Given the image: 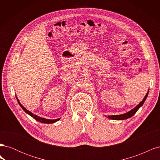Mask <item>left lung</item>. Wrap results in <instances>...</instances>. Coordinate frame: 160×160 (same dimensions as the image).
Masks as SVG:
<instances>
[{
	"instance_id": "8db88e82",
	"label": "left lung",
	"mask_w": 160,
	"mask_h": 160,
	"mask_svg": "<svg viewBox=\"0 0 160 160\" xmlns=\"http://www.w3.org/2000/svg\"><path fill=\"white\" fill-rule=\"evenodd\" d=\"M148 93H149V90L148 91V93H146V96H145V98L142 100V101H141V102H140L135 108H133V109L129 111V112H128L126 113H124V114H122V115H109V116H108L107 118H109V119H114V120H123V119H126L130 118L131 117H132V116L137 112V111L143 105V103L145 102V101H146L147 97L148 95Z\"/></svg>"
}]
</instances>
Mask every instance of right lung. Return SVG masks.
<instances>
[{
	"mask_svg": "<svg viewBox=\"0 0 160 160\" xmlns=\"http://www.w3.org/2000/svg\"><path fill=\"white\" fill-rule=\"evenodd\" d=\"M17 101H18V104L20 105V106H21V107L22 108V109L24 111H25V112H26L27 114H28L29 115H31L32 118H33L34 119H36L37 121H38V122H41V123H55V122H57V121H59V120L60 119V118H59V119H45V118H41V117H39V116H37V115L33 114L32 113H31V111H29L28 110H27L25 108H24L23 106L21 104V103L19 102V101H18V98H17Z\"/></svg>",
	"mask_w": 160,
	"mask_h": 160,
	"instance_id": "right-lung-1",
	"label": "right lung"
}]
</instances>
